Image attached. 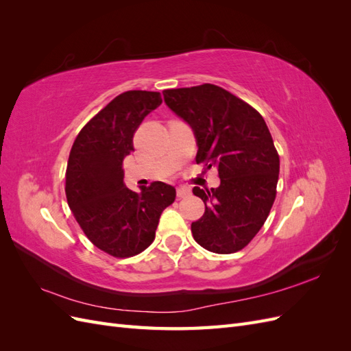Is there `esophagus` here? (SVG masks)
I'll list each match as a JSON object with an SVG mask.
<instances>
[{
    "label": "esophagus",
    "instance_id": "esophagus-1",
    "mask_svg": "<svg viewBox=\"0 0 351 351\" xmlns=\"http://www.w3.org/2000/svg\"><path fill=\"white\" fill-rule=\"evenodd\" d=\"M190 195V189L189 187H186V186H180V187H177V197H186V196H189Z\"/></svg>",
    "mask_w": 351,
    "mask_h": 351
}]
</instances>
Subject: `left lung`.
<instances>
[{"label": "left lung", "mask_w": 351, "mask_h": 351, "mask_svg": "<svg viewBox=\"0 0 351 351\" xmlns=\"http://www.w3.org/2000/svg\"><path fill=\"white\" fill-rule=\"evenodd\" d=\"M167 107L193 130L196 162L218 169L217 189L193 187L205 214L192 222L193 239L221 254L247 246L267 221L277 195L280 156L262 115L215 84L167 89Z\"/></svg>", "instance_id": "obj_1"}]
</instances>
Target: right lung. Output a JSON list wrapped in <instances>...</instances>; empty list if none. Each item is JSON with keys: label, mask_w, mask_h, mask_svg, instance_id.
<instances>
[{"label": "right lung", "mask_w": 351, "mask_h": 351, "mask_svg": "<svg viewBox=\"0 0 351 351\" xmlns=\"http://www.w3.org/2000/svg\"><path fill=\"white\" fill-rule=\"evenodd\" d=\"M162 104L161 93L127 90L83 127L69 156L66 196L86 237L105 253L129 258L155 239L176 189L155 182L136 193L124 184L123 161L145 117Z\"/></svg>", "instance_id": "right-lung-1"}]
</instances>
